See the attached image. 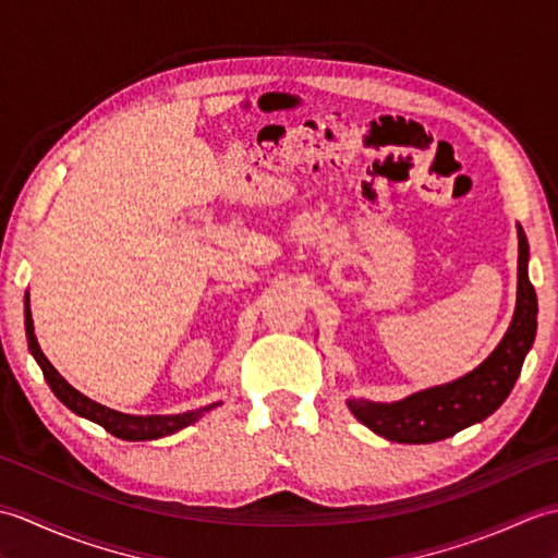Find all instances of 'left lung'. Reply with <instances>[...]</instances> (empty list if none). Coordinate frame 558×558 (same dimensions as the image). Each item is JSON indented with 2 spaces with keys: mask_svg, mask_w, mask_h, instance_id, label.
I'll return each instance as SVG.
<instances>
[{
  "mask_svg": "<svg viewBox=\"0 0 558 558\" xmlns=\"http://www.w3.org/2000/svg\"><path fill=\"white\" fill-rule=\"evenodd\" d=\"M527 236L518 225V304L511 328L475 372L398 402L348 400L372 432L398 444H434L487 420L511 393L537 333V294L527 278Z\"/></svg>",
  "mask_w": 558,
  "mask_h": 558,
  "instance_id": "1",
  "label": "left lung"
}]
</instances>
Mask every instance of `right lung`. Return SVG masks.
I'll return each mask as SVG.
<instances>
[{"instance_id": "obj_1", "label": "right lung", "mask_w": 558, "mask_h": 558, "mask_svg": "<svg viewBox=\"0 0 558 558\" xmlns=\"http://www.w3.org/2000/svg\"><path fill=\"white\" fill-rule=\"evenodd\" d=\"M26 336H28V348L33 352L35 362L40 364L45 381L50 384L52 393L64 402V405L81 414V417L98 422L102 429H108L110 434H114L117 438H124V441H150V438H160V436H168L184 429L192 422H196L201 414L208 412L210 408L216 405H208V408H201L194 412H180V414H144V417H136V414H124V412H117L100 405V402L86 398L74 386H69L54 366L47 362V357L43 354L38 340L33 336V318H31V306H28V294H26Z\"/></svg>"}]
</instances>
